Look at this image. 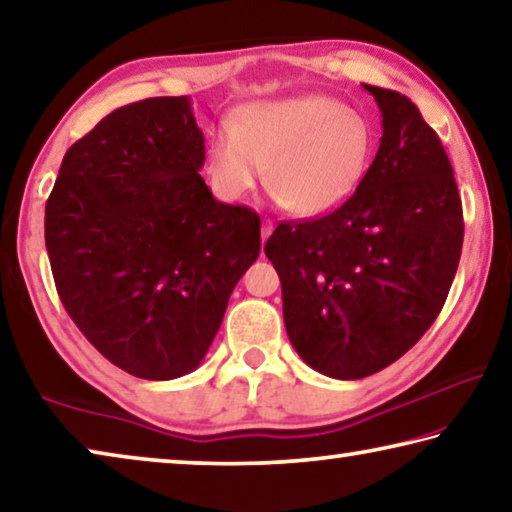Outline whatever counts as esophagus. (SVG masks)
<instances>
[{"label":"esophagus","instance_id":"1","mask_svg":"<svg viewBox=\"0 0 512 512\" xmlns=\"http://www.w3.org/2000/svg\"><path fill=\"white\" fill-rule=\"evenodd\" d=\"M271 232H273V221L264 218V221H262V243H266V239L271 237Z\"/></svg>","mask_w":512,"mask_h":512}]
</instances>
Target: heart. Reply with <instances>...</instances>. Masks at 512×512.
<instances>
[{
	"label": "heart",
	"mask_w": 512,
	"mask_h": 512,
	"mask_svg": "<svg viewBox=\"0 0 512 512\" xmlns=\"http://www.w3.org/2000/svg\"><path fill=\"white\" fill-rule=\"evenodd\" d=\"M371 123L326 95L257 102L221 127L209 145V175L227 200L264 184L287 212H335L353 196L373 159Z\"/></svg>",
	"instance_id": "obj_1"
}]
</instances>
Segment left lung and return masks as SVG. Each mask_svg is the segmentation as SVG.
Here are the masks:
<instances>
[{"instance_id":"obj_1","label":"left lung","mask_w":512,"mask_h":512,"mask_svg":"<svg viewBox=\"0 0 512 512\" xmlns=\"http://www.w3.org/2000/svg\"><path fill=\"white\" fill-rule=\"evenodd\" d=\"M362 86L383 113L364 180L335 212L280 223L264 246L291 346L339 380L389 367L424 337L449 296L465 234L437 134L405 95Z\"/></svg>"}]
</instances>
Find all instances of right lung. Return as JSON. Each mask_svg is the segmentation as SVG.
Instances as JSON below:
<instances>
[{
    "mask_svg": "<svg viewBox=\"0 0 512 512\" xmlns=\"http://www.w3.org/2000/svg\"><path fill=\"white\" fill-rule=\"evenodd\" d=\"M202 164L189 97H150L70 145L47 198L61 303L88 342L136 378L198 369L262 248L259 216L218 202Z\"/></svg>",
    "mask_w": 512,
    "mask_h": 512,
    "instance_id": "1",
    "label": "right lung"
}]
</instances>
